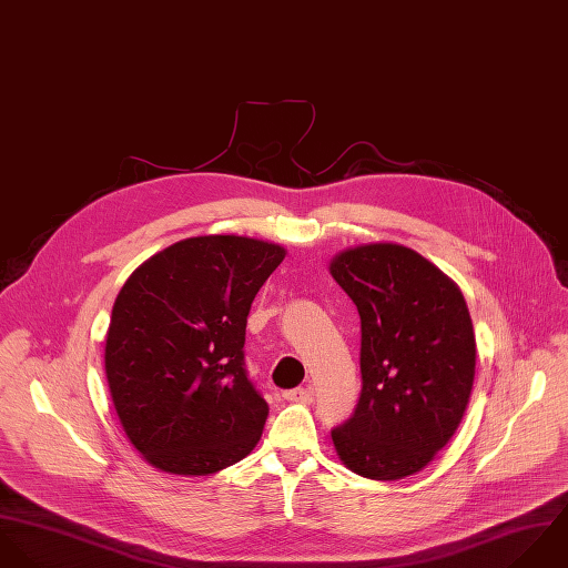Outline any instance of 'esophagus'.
<instances>
[{"mask_svg":"<svg viewBox=\"0 0 568 568\" xmlns=\"http://www.w3.org/2000/svg\"><path fill=\"white\" fill-rule=\"evenodd\" d=\"M314 390L312 388H292V390H285L283 397L287 402H296V404H310L314 397Z\"/></svg>","mask_w":568,"mask_h":568,"instance_id":"esophagus-1","label":"esophagus"}]
</instances>
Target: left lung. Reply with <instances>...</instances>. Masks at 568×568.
I'll return each mask as SVG.
<instances>
[{"mask_svg": "<svg viewBox=\"0 0 568 568\" xmlns=\"http://www.w3.org/2000/svg\"><path fill=\"white\" fill-rule=\"evenodd\" d=\"M329 272L362 325V393L334 428L342 463L373 480L422 471L453 439L474 384L476 341L450 276L399 243L338 252Z\"/></svg>", "mask_w": 568, "mask_h": 568, "instance_id": "left-lung-1", "label": "left lung"}]
</instances>
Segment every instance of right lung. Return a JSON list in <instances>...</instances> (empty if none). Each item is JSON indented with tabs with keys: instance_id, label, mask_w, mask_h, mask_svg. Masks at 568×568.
<instances>
[{
	"instance_id": "1",
	"label": "right lung",
	"mask_w": 568,
	"mask_h": 568,
	"mask_svg": "<svg viewBox=\"0 0 568 568\" xmlns=\"http://www.w3.org/2000/svg\"><path fill=\"white\" fill-rule=\"evenodd\" d=\"M283 258L278 243L206 234L164 247L124 281L105 375L120 426L149 465L206 476L258 444L267 404L243 368L245 323Z\"/></svg>"
}]
</instances>
